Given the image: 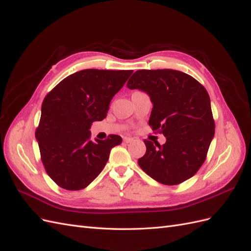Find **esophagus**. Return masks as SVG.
<instances>
[{
    "label": "esophagus",
    "mask_w": 251,
    "mask_h": 251,
    "mask_svg": "<svg viewBox=\"0 0 251 251\" xmlns=\"http://www.w3.org/2000/svg\"><path fill=\"white\" fill-rule=\"evenodd\" d=\"M124 141H125L126 143H130V142H133V141H134V138H132V137H125V138H124Z\"/></svg>",
    "instance_id": "1"
}]
</instances>
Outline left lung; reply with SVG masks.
<instances>
[{
  "label": "left lung",
  "mask_w": 251,
  "mask_h": 251,
  "mask_svg": "<svg viewBox=\"0 0 251 251\" xmlns=\"http://www.w3.org/2000/svg\"><path fill=\"white\" fill-rule=\"evenodd\" d=\"M126 87L146 92L153 103L149 125L162 133L163 146L144 140L147 151L138 164L165 185L192 178L206 159L215 135L207 91L191 75L177 70H138Z\"/></svg>",
  "instance_id": "obj_1"
}]
</instances>
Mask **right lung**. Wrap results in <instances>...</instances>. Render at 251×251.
<instances>
[{"label":"right lung","mask_w":251,"mask_h":251,"mask_svg":"<svg viewBox=\"0 0 251 251\" xmlns=\"http://www.w3.org/2000/svg\"><path fill=\"white\" fill-rule=\"evenodd\" d=\"M132 73L81 70L64 78L44 98L35 138L44 168L58 186L68 191L87 187L103 170L112 148L123 141L110 135L94 142L90 127L107 117L113 96Z\"/></svg>","instance_id":"obj_1"}]
</instances>
